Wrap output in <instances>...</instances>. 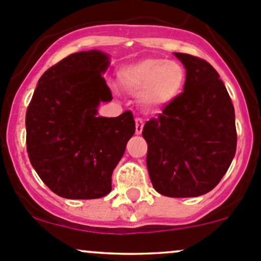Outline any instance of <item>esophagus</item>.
I'll return each mask as SVG.
<instances>
[{
  "instance_id": "obj_1",
  "label": "esophagus",
  "mask_w": 261,
  "mask_h": 261,
  "mask_svg": "<svg viewBox=\"0 0 261 261\" xmlns=\"http://www.w3.org/2000/svg\"><path fill=\"white\" fill-rule=\"evenodd\" d=\"M135 123H136V126H135V133H136V135H140V134L143 133L144 120H143V118H140V117H136V118H135Z\"/></svg>"
}]
</instances>
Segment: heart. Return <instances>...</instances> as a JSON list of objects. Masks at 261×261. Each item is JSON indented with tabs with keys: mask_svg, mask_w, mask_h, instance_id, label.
Listing matches in <instances>:
<instances>
[{
	"mask_svg": "<svg viewBox=\"0 0 261 261\" xmlns=\"http://www.w3.org/2000/svg\"><path fill=\"white\" fill-rule=\"evenodd\" d=\"M118 82L125 89L139 93L145 106L162 107L172 103L183 91L186 69L180 63L147 58L122 68Z\"/></svg>",
	"mask_w": 261,
	"mask_h": 261,
	"instance_id": "obj_1",
	"label": "heart"
}]
</instances>
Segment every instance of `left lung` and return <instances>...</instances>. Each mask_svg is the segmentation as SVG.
Segmentation results:
<instances>
[{"label": "left lung", "instance_id": "1", "mask_svg": "<svg viewBox=\"0 0 261 261\" xmlns=\"http://www.w3.org/2000/svg\"><path fill=\"white\" fill-rule=\"evenodd\" d=\"M174 54L187 69L184 91L144 126L147 172L163 196L198 197L220 183L235 156V110L208 62Z\"/></svg>", "mask_w": 261, "mask_h": 261}]
</instances>
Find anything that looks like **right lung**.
I'll list each match as a JSON object with an SVG mask.
<instances>
[{
  "label": "right lung",
  "mask_w": 261,
  "mask_h": 261,
  "mask_svg": "<svg viewBox=\"0 0 261 261\" xmlns=\"http://www.w3.org/2000/svg\"><path fill=\"white\" fill-rule=\"evenodd\" d=\"M98 50L68 55L40 77L26 111V150L40 179L63 198L94 199L111 192L112 172L135 133L131 111L97 116L112 99Z\"/></svg>",
  "instance_id": "add662e5"
}]
</instances>
